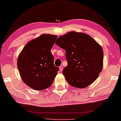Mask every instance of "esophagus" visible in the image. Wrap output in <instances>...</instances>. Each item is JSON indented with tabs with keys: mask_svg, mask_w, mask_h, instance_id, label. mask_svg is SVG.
<instances>
[{
	"mask_svg": "<svg viewBox=\"0 0 121 121\" xmlns=\"http://www.w3.org/2000/svg\"><path fill=\"white\" fill-rule=\"evenodd\" d=\"M59 69H60V71H62L63 70V67L62 66H60L59 67Z\"/></svg>",
	"mask_w": 121,
	"mask_h": 121,
	"instance_id": "1",
	"label": "esophagus"
}]
</instances>
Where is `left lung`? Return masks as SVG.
Masks as SVG:
<instances>
[{
	"mask_svg": "<svg viewBox=\"0 0 121 121\" xmlns=\"http://www.w3.org/2000/svg\"><path fill=\"white\" fill-rule=\"evenodd\" d=\"M55 43L66 50L68 65L62 73L68 84L83 89L96 80L102 71L103 50L94 39L71 31L59 37Z\"/></svg>",
	"mask_w": 121,
	"mask_h": 121,
	"instance_id": "left-lung-1",
	"label": "left lung"
}]
</instances>
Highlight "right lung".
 <instances>
[{"label": "right lung", "instance_id": "right-lung-1", "mask_svg": "<svg viewBox=\"0 0 121 121\" xmlns=\"http://www.w3.org/2000/svg\"><path fill=\"white\" fill-rule=\"evenodd\" d=\"M57 36L43 34L25 46L17 60V67L24 82L31 89L50 87L59 68L54 64L51 53Z\"/></svg>", "mask_w": 121, "mask_h": 121}]
</instances>
